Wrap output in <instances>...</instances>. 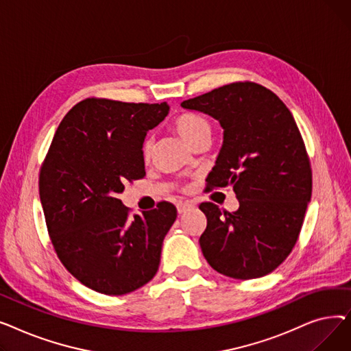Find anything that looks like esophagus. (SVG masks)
Wrapping results in <instances>:
<instances>
[{"instance_id": "34e87169", "label": "esophagus", "mask_w": 351, "mask_h": 351, "mask_svg": "<svg viewBox=\"0 0 351 351\" xmlns=\"http://www.w3.org/2000/svg\"><path fill=\"white\" fill-rule=\"evenodd\" d=\"M193 208V204H191V202H180V204H178V212L182 215L188 212L189 209Z\"/></svg>"}]
</instances>
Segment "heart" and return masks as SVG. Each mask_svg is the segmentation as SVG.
<instances>
[{"instance_id": "1", "label": "heart", "mask_w": 351, "mask_h": 351, "mask_svg": "<svg viewBox=\"0 0 351 351\" xmlns=\"http://www.w3.org/2000/svg\"><path fill=\"white\" fill-rule=\"evenodd\" d=\"M173 131L182 138V141L192 146L196 141L209 138L210 135V123L206 118L197 114H182L179 115L173 123ZM152 154V142L145 139L142 143V158L147 160Z\"/></svg>"}]
</instances>
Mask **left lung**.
<instances>
[{"label": "left lung", "instance_id": "1", "mask_svg": "<svg viewBox=\"0 0 351 351\" xmlns=\"http://www.w3.org/2000/svg\"><path fill=\"white\" fill-rule=\"evenodd\" d=\"M223 128V145L206 178L208 188L232 186L236 212L212 202L199 209L208 225L199 243L208 263L249 280L280 266L298 242L311 197V168L289 108L254 82H233L183 101Z\"/></svg>", "mask_w": 351, "mask_h": 351}]
</instances>
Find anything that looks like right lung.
<instances>
[{
	"label": "right lung",
	"mask_w": 351,
	"mask_h": 351,
	"mask_svg": "<svg viewBox=\"0 0 351 351\" xmlns=\"http://www.w3.org/2000/svg\"><path fill=\"white\" fill-rule=\"evenodd\" d=\"M169 105L86 98L65 115L40 171V199L52 246L84 286L131 293L158 271L176 220L169 202L129 216L119 193L145 176L142 143Z\"/></svg>",
	"instance_id": "right-lung-1"
}]
</instances>
